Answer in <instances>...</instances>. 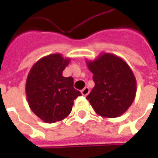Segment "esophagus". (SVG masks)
Wrapping results in <instances>:
<instances>
[{
    "mask_svg": "<svg viewBox=\"0 0 158 158\" xmlns=\"http://www.w3.org/2000/svg\"><path fill=\"white\" fill-rule=\"evenodd\" d=\"M89 93V87H85V88L81 90V94H82L83 96H87Z\"/></svg>",
    "mask_w": 158,
    "mask_h": 158,
    "instance_id": "1",
    "label": "esophagus"
}]
</instances>
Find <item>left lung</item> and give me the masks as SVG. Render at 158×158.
Segmentation results:
<instances>
[{"label":"left lung","mask_w":158,"mask_h":158,"mask_svg":"<svg viewBox=\"0 0 158 158\" xmlns=\"http://www.w3.org/2000/svg\"><path fill=\"white\" fill-rule=\"evenodd\" d=\"M93 73L95 86L86 99L94 111L104 118H117L125 113L135 100L136 79L121 57L102 53L93 61H86Z\"/></svg>","instance_id":"obj_1"}]
</instances>
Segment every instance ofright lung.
Segmentation results:
<instances>
[{"mask_svg": "<svg viewBox=\"0 0 158 158\" xmlns=\"http://www.w3.org/2000/svg\"><path fill=\"white\" fill-rule=\"evenodd\" d=\"M70 58L56 53L44 56L30 69L25 92L30 109L48 123L61 121L72 111L73 101L81 93L73 88L72 77H63L62 71Z\"/></svg>", "mask_w": 158, "mask_h": 158, "instance_id": "obj_1", "label": "right lung"}]
</instances>
